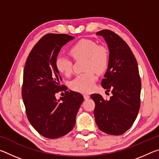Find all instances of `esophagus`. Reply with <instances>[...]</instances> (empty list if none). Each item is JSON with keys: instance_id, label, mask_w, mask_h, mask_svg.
Instances as JSON below:
<instances>
[{"instance_id": "obj_1", "label": "esophagus", "mask_w": 159, "mask_h": 159, "mask_svg": "<svg viewBox=\"0 0 159 159\" xmlns=\"http://www.w3.org/2000/svg\"><path fill=\"white\" fill-rule=\"evenodd\" d=\"M83 97H84V99H86V100H87V99H88L90 98V96L88 95H87V94H84V95H83Z\"/></svg>"}]
</instances>
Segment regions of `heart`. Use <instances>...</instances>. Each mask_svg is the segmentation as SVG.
Wrapping results in <instances>:
<instances>
[{"label": "heart", "mask_w": 159, "mask_h": 159, "mask_svg": "<svg viewBox=\"0 0 159 159\" xmlns=\"http://www.w3.org/2000/svg\"><path fill=\"white\" fill-rule=\"evenodd\" d=\"M69 55L75 60L85 59V72L77 76L70 83V88L74 91L87 93L92 91L97 80L98 73L107 71L109 64V53L106 46L98 44L91 39H80L70 48ZM55 67L61 74L69 76L72 73L73 63L69 58L59 56L55 60Z\"/></svg>", "instance_id": "1"}]
</instances>
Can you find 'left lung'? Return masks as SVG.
<instances>
[{"instance_id":"left-lung-1","label":"left lung","mask_w":159,"mask_h":159,"mask_svg":"<svg viewBox=\"0 0 159 159\" xmlns=\"http://www.w3.org/2000/svg\"><path fill=\"white\" fill-rule=\"evenodd\" d=\"M109 50V64L102 86L111 91L109 100L93 94L94 115L99 129L112 135L125 133L135 120L140 107L141 80L138 62L128 44L118 35L104 29L97 32Z\"/></svg>"}]
</instances>
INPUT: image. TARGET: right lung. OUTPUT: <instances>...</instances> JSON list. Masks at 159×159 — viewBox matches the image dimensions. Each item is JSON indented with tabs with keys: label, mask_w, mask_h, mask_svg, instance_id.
Here are the masks:
<instances>
[{
	"label": "right lung",
	"mask_w": 159,
	"mask_h": 159,
	"mask_svg": "<svg viewBox=\"0 0 159 159\" xmlns=\"http://www.w3.org/2000/svg\"><path fill=\"white\" fill-rule=\"evenodd\" d=\"M74 39L62 34L45 35L29 53L24 69L21 95L26 116L35 130L47 138H61L74 128L84 100L81 94L60 85L55 67L61 47ZM63 90L66 95L57 101L55 94Z\"/></svg>",
	"instance_id": "obj_1"
}]
</instances>
